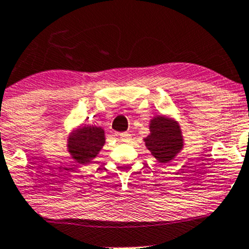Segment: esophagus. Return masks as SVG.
I'll return each mask as SVG.
<instances>
[{
	"instance_id": "esophagus-1",
	"label": "esophagus",
	"mask_w": 249,
	"mask_h": 249,
	"mask_svg": "<svg viewBox=\"0 0 249 249\" xmlns=\"http://www.w3.org/2000/svg\"><path fill=\"white\" fill-rule=\"evenodd\" d=\"M119 137H121V141H122V142H127L131 141V134L128 133V132H122V133H119Z\"/></svg>"
}]
</instances>
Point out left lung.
I'll use <instances>...</instances> for the list:
<instances>
[{"instance_id":"8db88e82","label":"left lung","mask_w":249,"mask_h":249,"mask_svg":"<svg viewBox=\"0 0 249 249\" xmlns=\"http://www.w3.org/2000/svg\"><path fill=\"white\" fill-rule=\"evenodd\" d=\"M150 134L144 139L145 145L154 158L160 162H168L182 148L181 131L179 125L172 119L159 116L150 124Z\"/></svg>"}]
</instances>
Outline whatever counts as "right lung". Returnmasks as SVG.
I'll use <instances>...</instances> for the list:
<instances>
[{"mask_svg":"<svg viewBox=\"0 0 249 249\" xmlns=\"http://www.w3.org/2000/svg\"><path fill=\"white\" fill-rule=\"evenodd\" d=\"M68 142L72 158L79 164H87L91 162L104 145V130L97 126L78 128Z\"/></svg>","mask_w":249,"mask_h":249,"instance_id":"add662e5","label":"right lung"}]
</instances>
